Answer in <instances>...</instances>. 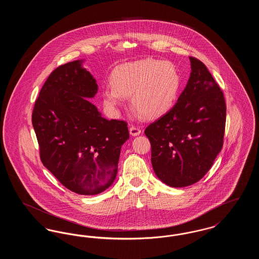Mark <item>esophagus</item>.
<instances>
[{
	"label": "esophagus",
	"instance_id": "1",
	"mask_svg": "<svg viewBox=\"0 0 259 259\" xmlns=\"http://www.w3.org/2000/svg\"><path fill=\"white\" fill-rule=\"evenodd\" d=\"M129 132H130V135L134 136V137L141 134V130H140V128L135 127V126H131V127H130V129H129Z\"/></svg>",
	"mask_w": 259,
	"mask_h": 259
}]
</instances>
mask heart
<instances>
[{
    "mask_svg": "<svg viewBox=\"0 0 259 259\" xmlns=\"http://www.w3.org/2000/svg\"><path fill=\"white\" fill-rule=\"evenodd\" d=\"M111 82L102 90L104 104L110 111H117L124 97L130 96L131 106L140 114L157 118L172 109L182 79L172 63L144 59L116 67Z\"/></svg>",
    "mask_w": 259,
    "mask_h": 259,
    "instance_id": "obj_1",
    "label": "heart"
}]
</instances>
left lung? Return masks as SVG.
<instances>
[{"label":"left lung","instance_id":"left-lung-1","mask_svg":"<svg viewBox=\"0 0 259 259\" xmlns=\"http://www.w3.org/2000/svg\"><path fill=\"white\" fill-rule=\"evenodd\" d=\"M191 73L177 104L145 131L157 178L171 187L200 181L221 152L226 106L207 67L189 57Z\"/></svg>","mask_w":259,"mask_h":259}]
</instances>
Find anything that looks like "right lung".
<instances>
[{"label":"right lung","instance_id":"1","mask_svg":"<svg viewBox=\"0 0 259 259\" xmlns=\"http://www.w3.org/2000/svg\"><path fill=\"white\" fill-rule=\"evenodd\" d=\"M84 61L67 63L50 74L32 123L44 166L74 193L96 195L113 184L129 132L125 121L104 118L88 101L98 84Z\"/></svg>","mask_w":259,"mask_h":259}]
</instances>
